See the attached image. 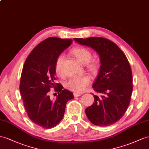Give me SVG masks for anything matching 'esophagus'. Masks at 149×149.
Returning <instances> with one entry per match:
<instances>
[{
  "label": "esophagus",
  "mask_w": 149,
  "mask_h": 149,
  "mask_svg": "<svg viewBox=\"0 0 149 149\" xmlns=\"http://www.w3.org/2000/svg\"><path fill=\"white\" fill-rule=\"evenodd\" d=\"M82 94L81 93H74V97H79L80 96H81Z\"/></svg>",
  "instance_id": "obj_1"
}]
</instances>
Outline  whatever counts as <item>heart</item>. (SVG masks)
Listing matches in <instances>:
<instances>
[{"instance_id": "1", "label": "heart", "mask_w": 149, "mask_h": 149, "mask_svg": "<svg viewBox=\"0 0 149 149\" xmlns=\"http://www.w3.org/2000/svg\"><path fill=\"white\" fill-rule=\"evenodd\" d=\"M72 53L79 62L83 64H87V68L91 73L97 74L100 70V65L96 60L90 61L92 58V53L84 47H76L72 50ZM64 55L61 54L57 56L55 63V70L57 75H63V63ZM91 83V78L87 75L77 76L70 78L67 82L65 87L67 89L74 93H81L84 91L86 87Z\"/></svg>"}]
</instances>
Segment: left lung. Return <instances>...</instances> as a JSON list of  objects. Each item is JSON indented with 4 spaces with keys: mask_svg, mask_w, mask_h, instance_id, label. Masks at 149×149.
Returning <instances> with one entry per match:
<instances>
[{
    "mask_svg": "<svg viewBox=\"0 0 149 149\" xmlns=\"http://www.w3.org/2000/svg\"><path fill=\"white\" fill-rule=\"evenodd\" d=\"M94 49L100 56V69L93 87L101 94L85 110L93 124L107 127L120 120L130 104L133 91L132 73L127 56L113 41L101 37L74 38Z\"/></svg>",
    "mask_w": 149,
    "mask_h": 149,
    "instance_id": "left-lung-1",
    "label": "left lung"
}]
</instances>
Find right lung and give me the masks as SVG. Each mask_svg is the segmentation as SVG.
<instances>
[{
    "instance_id": "right-lung-1",
    "label": "right lung",
    "mask_w": 149,
    "mask_h": 149,
    "mask_svg": "<svg viewBox=\"0 0 149 149\" xmlns=\"http://www.w3.org/2000/svg\"><path fill=\"white\" fill-rule=\"evenodd\" d=\"M72 43V39L50 37L41 41L26 58L21 73L19 90L28 115L34 123L49 129L62 120L67 102L74 94L55 83L57 56ZM54 87L59 94L52 100L48 95Z\"/></svg>"
}]
</instances>
